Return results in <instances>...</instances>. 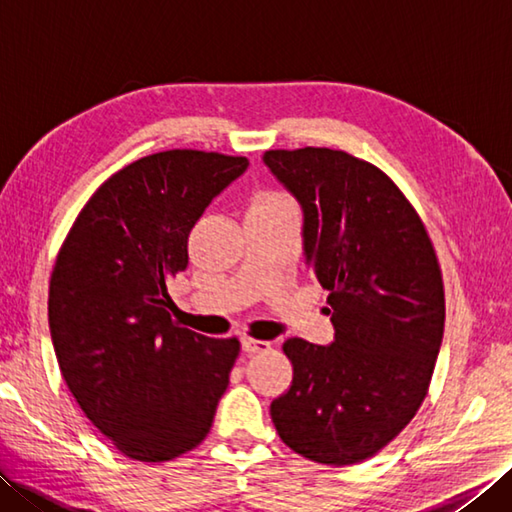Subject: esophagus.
<instances>
[{
  "mask_svg": "<svg viewBox=\"0 0 512 512\" xmlns=\"http://www.w3.org/2000/svg\"><path fill=\"white\" fill-rule=\"evenodd\" d=\"M242 350L246 354H259V352H268L270 343L268 341H257V339H242Z\"/></svg>",
  "mask_w": 512,
  "mask_h": 512,
  "instance_id": "obj_1",
  "label": "esophagus"
}]
</instances>
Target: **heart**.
<instances>
[{
    "instance_id": "1",
    "label": "heart",
    "mask_w": 512,
    "mask_h": 512,
    "mask_svg": "<svg viewBox=\"0 0 512 512\" xmlns=\"http://www.w3.org/2000/svg\"><path fill=\"white\" fill-rule=\"evenodd\" d=\"M270 202H284V200L275 198V195H264V198H259L255 204H270Z\"/></svg>"
}]
</instances>
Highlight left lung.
<instances>
[{
    "instance_id": "1",
    "label": "left lung",
    "mask_w": 512,
    "mask_h": 512,
    "mask_svg": "<svg viewBox=\"0 0 512 512\" xmlns=\"http://www.w3.org/2000/svg\"><path fill=\"white\" fill-rule=\"evenodd\" d=\"M301 206L308 268L330 290L334 341L288 339L279 438L321 464L372 458L416 416L444 332V286L418 213L383 171L325 147L266 151Z\"/></svg>"
}]
</instances>
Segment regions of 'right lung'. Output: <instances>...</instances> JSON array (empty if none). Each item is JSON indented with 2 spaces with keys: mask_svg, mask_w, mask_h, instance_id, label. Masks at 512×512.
Returning <instances> with one entry per match:
<instances>
[{
  "mask_svg": "<svg viewBox=\"0 0 512 512\" xmlns=\"http://www.w3.org/2000/svg\"><path fill=\"white\" fill-rule=\"evenodd\" d=\"M246 158L162 151L121 169L76 217L52 270L48 323L63 380L127 458L165 462L209 433L239 352L171 319L187 239Z\"/></svg>",
  "mask_w": 512,
  "mask_h": 512,
  "instance_id": "add662e5",
  "label": "right lung"
}]
</instances>
